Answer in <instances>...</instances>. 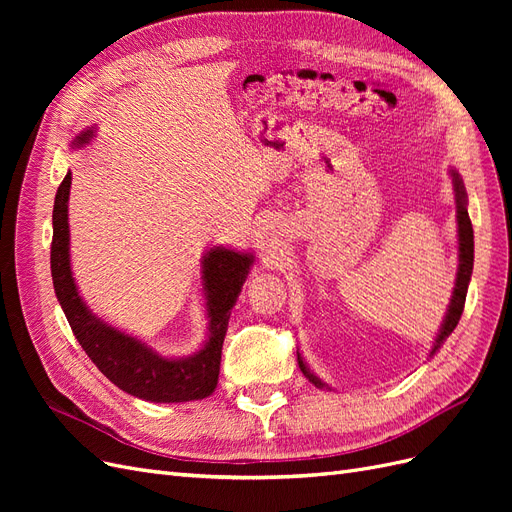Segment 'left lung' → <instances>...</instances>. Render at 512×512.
<instances>
[{"mask_svg":"<svg viewBox=\"0 0 512 512\" xmlns=\"http://www.w3.org/2000/svg\"><path fill=\"white\" fill-rule=\"evenodd\" d=\"M453 177V188H455V205H457V237H459V265H457V280H455V288H453V297L451 303H448L446 309V316L440 324V331L436 335V342L431 346L429 352V359L433 354H436L442 344L446 342V337L451 335L457 327V322L463 314V305H466V294H468V284H470V277H472V267H474V230H472V222H470V215H468V194L466 188H463V181L459 177L457 170H448ZM297 361L299 367L303 371V376L316 384L318 389H329L327 384H324L312 369L307 367V363L303 361L301 352H297Z\"/></svg>","mask_w":512,"mask_h":512,"instance_id":"1","label":"left lung"}]
</instances>
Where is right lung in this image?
<instances>
[{
    "label": "right lung",
    "mask_w": 512,
    "mask_h": 512,
    "mask_svg": "<svg viewBox=\"0 0 512 512\" xmlns=\"http://www.w3.org/2000/svg\"><path fill=\"white\" fill-rule=\"evenodd\" d=\"M94 136L96 128L83 130L72 141V149L85 147ZM70 185L72 173L68 170L57 188L53 205L51 275L57 301L64 309L74 337L108 380L138 399L156 401V404H179V401L209 397L218 386L230 309L235 307L245 277L254 265V254L226 250L218 245L203 256L200 280H203L207 299V339L198 352L170 359L134 335L111 327L83 301L70 267Z\"/></svg>",
    "instance_id": "obj_1"
}]
</instances>
